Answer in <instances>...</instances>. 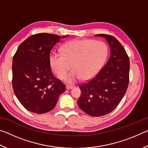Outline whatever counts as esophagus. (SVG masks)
Wrapping results in <instances>:
<instances>
[{
	"instance_id": "obj_1",
	"label": "esophagus",
	"mask_w": 148,
	"mask_h": 148,
	"mask_svg": "<svg viewBox=\"0 0 148 148\" xmlns=\"http://www.w3.org/2000/svg\"><path fill=\"white\" fill-rule=\"evenodd\" d=\"M74 86H69V85H67V86H66V89H67V90H70V89H72V88H74Z\"/></svg>"
}]
</instances>
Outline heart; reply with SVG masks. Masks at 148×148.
<instances>
[{
  "label": "heart",
  "mask_w": 148,
  "mask_h": 148,
  "mask_svg": "<svg viewBox=\"0 0 148 148\" xmlns=\"http://www.w3.org/2000/svg\"><path fill=\"white\" fill-rule=\"evenodd\" d=\"M62 52L51 55L50 65L61 79L72 66L74 69L65 77V81L73 84L82 78L89 80L96 76L107 59L108 47L102 41L74 40L65 44Z\"/></svg>",
  "instance_id": "b5f03b06"
}]
</instances>
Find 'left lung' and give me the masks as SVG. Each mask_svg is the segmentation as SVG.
Listing matches in <instances>:
<instances>
[{"label":"left lung","mask_w":148,"mask_h":148,"mask_svg":"<svg viewBox=\"0 0 148 148\" xmlns=\"http://www.w3.org/2000/svg\"><path fill=\"white\" fill-rule=\"evenodd\" d=\"M105 38L110 56L104 66L93 78L79 86L77 101L81 110L91 116L99 117L116 108L127 91L129 82V59L121 43L110 35H95Z\"/></svg>","instance_id":"1"}]
</instances>
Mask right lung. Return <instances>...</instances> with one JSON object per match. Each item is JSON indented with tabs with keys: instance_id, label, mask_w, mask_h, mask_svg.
Here are the masks:
<instances>
[{
	"instance_id": "obj_1",
	"label": "right lung",
	"mask_w": 148,
	"mask_h": 148,
	"mask_svg": "<svg viewBox=\"0 0 148 148\" xmlns=\"http://www.w3.org/2000/svg\"><path fill=\"white\" fill-rule=\"evenodd\" d=\"M68 36L34 34L17 48L12 62V86L20 103L29 111L49 112L64 92V85L52 74L49 54L55 45Z\"/></svg>"
}]
</instances>
